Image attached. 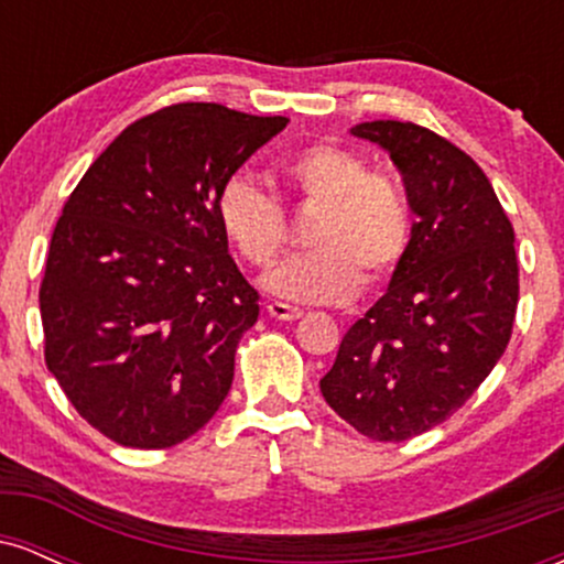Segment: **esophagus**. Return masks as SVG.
I'll return each mask as SVG.
<instances>
[{
	"mask_svg": "<svg viewBox=\"0 0 564 564\" xmlns=\"http://www.w3.org/2000/svg\"><path fill=\"white\" fill-rule=\"evenodd\" d=\"M268 313H270V318H275V321H296V318H302V310L300 307H291V304H286V302H270L268 304Z\"/></svg>",
	"mask_w": 564,
	"mask_h": 564,
	"instance_id": "34e87169",
	"label": "esophagus"
}]
</instances>
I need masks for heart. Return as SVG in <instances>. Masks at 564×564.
<instances>
[{"label":"heart","mask_w":564,"mask_h":564,"mask_svg":"<svg viewBox=\"0 0 564 564\" xmlns=\"http://www.w3.org/2000/svg\"><path fill=\"white\" fill-rule=\"evenodd\" d=\"M296 204L318 206L310 225L313 251L289 257L264 278L275 296L341 304L368 283L384 281L405 260L413 236L411 204L390 174L368 172L364 156L341 145H310L281 164ZM217 223L232 249L254 268H270L286 241V215L275 196L243 174H230L215 198Z\"/></svg>","instance_id":"b5f03b06"}]
</instances>
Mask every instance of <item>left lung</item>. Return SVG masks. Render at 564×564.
Instances as JSON below:
<instances>
[{
	"instance_id": "1",
	"label": "left lung",
	"mask_w": 564,
	"mask_h": 564,
	"mask_svg": "<svg viewBox=\"0 0 564 564\" xmlns=\"http://www.w3.org/2000/svg\"><path fill=\"white\" fill-rule=\"evenodd\" d=\"M349 132L390 153L416 219L390 289L349 326L321 392L360 435L403 443L451 419L507 349L514 228L480 166L432 129L364 121Z\"/></svg>"
}]
</instances>
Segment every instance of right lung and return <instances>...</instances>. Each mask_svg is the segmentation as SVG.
<instances>
[{
	"label": "right lung",
	"instance_id": "obj_1",
	"mask_svg": "<svg viewBox=\"0 0 564 564\" xmlns=\"http://www.w3.org/2000/svg\"><path fill=\"white\" fill-rule=\"evenodd\" d=\"M289 124L219 102L142 116L74 187L39 289L44 364L87 424L172 448L228 398L260 294L228 254L219 185Z\"/></svg>",
	"mask_w": 564,
	"mask_h": 564
}]
</instances>
